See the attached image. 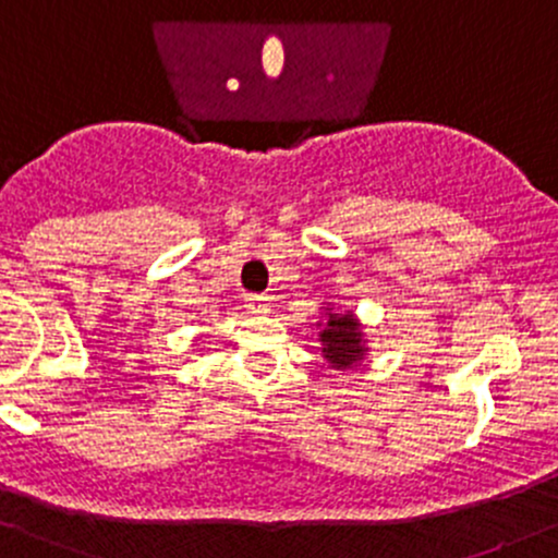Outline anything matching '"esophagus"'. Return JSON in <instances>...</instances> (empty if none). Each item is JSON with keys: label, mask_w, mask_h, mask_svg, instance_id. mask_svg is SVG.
I'll return each mask as SVG.
<instances>
[{"label": "esophagus", "mask_w": 558, "mask_h": 558, "mask_svg": "<svg viewBox=\"0 0 558 558\" xmlns=\"http://www.w3.org/2000/svg\"><path fill=\"white\" fill-rule=\"evenodd\" d=\"M268 306H271V303H268L266 295H246L244 298V308H246V314H252V317H260V314H266Z\"/></svg>", "instance_id": "34e87169"}]
</instances>
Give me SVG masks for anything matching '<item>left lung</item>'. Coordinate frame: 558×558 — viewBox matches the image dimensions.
Masks as SVG:
<instances>
[{
	"mask_svg": "<svg viewBox=\"0 0 558 558\" xmlns=\"http://www.w3.org/2000/svg\"><path fill=\"white\" fill-rule=\"evenodd\" d=\"M322 314L325 319L317 322V341L325 363L336 371L357 367L371 352L363 322L354 312H338L332 303H325Z\"/></svg>",
	"mask_w": 558,
	"mask_h": 558,
	"instance_id": "left-lung-1",
	"label": "left lung"
}]
</instances>
